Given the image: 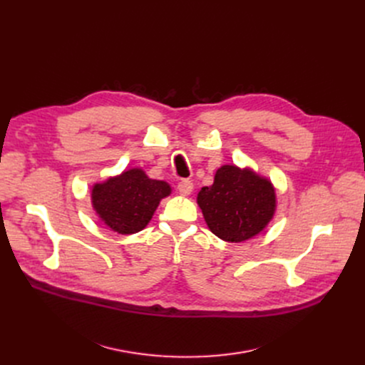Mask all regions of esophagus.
<instances>
[{
  "label": "esophagus",
  "instance_id": "34e87169",
  "mask_svg": "<svg viewBox=\"0 0 365 365\" xmlns=\"http://www.w3.org/2000/svg\"><path fill=\"white\" fill-rule=\"evenodd\" d=\"M178 189H179V192H180L182 195L187 196V195H190L192 190H193V183H192L190 180H182V182H179Z\"/></svg>",
  "mask_w": 365,
  "mask_h": 365
}]
</instances>
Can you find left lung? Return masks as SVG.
Wrapping results in <instances>:
<instances>
[{
  "instance_id": "obj_1",
  "label": "left lung",
  "mask_w": 365,
  "mask_h": 365,
  "mask_svg": "<svg viewBox=\"0 0 365 365\" xmlns=\"http://www.w3.org/2000/svg\"><path fill=\"white\" fill-rule=\"evenodd\" d=\"M197 205L210 230L224 241L241 242L262 232L276 211L272 182L250 169L225 165L214 185L197 193Z\"/></svg>"
}]
</instances>
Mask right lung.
Listing matches in <instances>:
<instances>
[{"label":"right lung","mask_w":365,"mask_h":365,"mask_svg":"<svg viewBox=\"0 0 365 365\" xmlns=\"http://www.w3.org/2000/svg\"><path fill=\"white\" fill-rule=\"evenodd\" d=\"M172 187L150 179L141 169H130L92 187V206L101 221L113 231L128 235L147 227L160 200Z\"/></svg>","instance_id":"right-lung-1"}]
</instances>
